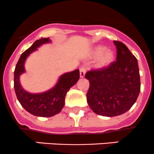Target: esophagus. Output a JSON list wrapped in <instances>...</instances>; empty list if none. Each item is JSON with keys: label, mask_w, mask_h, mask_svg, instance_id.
I'll use <instances>...</instances> for the list:
<instances>
[{"label": "esophagus", "mask_w": 154, "mask_h": 154, "mask_svg": "<svg viewBox=\"0 0 154 154\" xmlns=\"http://www.w3.org/2000/svg\"><path fill=\"white\" fill-rule=\"evenodd\" d=\"M85 74H86V68L85 67H82L80 69V77L83 78L85 77Z\"/></svg>", "instance_id": "obj_1"}]
</instances>
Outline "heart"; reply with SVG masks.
Segmentation results:
<instances>
[{
  "label": "heart",
  "mask_w": 154,
  "mask_h": 154,
  "mask_svg": "<svg viewBox=\"0 0 154 154\" xmlns=\"http://www.w3.org/2000/svg\"><path fill=\"white\" fill-rule=\"evenodd\" d=\"M91 55L92 57H97L96 66L99 68L108 67L115 60L114 53L110 50H106L104 46L98 45L93 48Z\"/></svg>",
  "instance_id": "obj_1"
}]
</instances>
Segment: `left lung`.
<instances>
[{"mask_svg":"<svg viewBox=\"0 0 154 154\" xmlns=\"http://www.w3.org/2000/svg\"><path fill=\"white\" fill-rule=\"evenodd\" d=\"M116 61L104 68L88 71L89 80L87 102L94 113L106 117L120 116L128 111L140 92V74L137 59L128 48L114 41Z\"/></svg>","mask_w":154,"mask_h":154,"instance_id":"1","label":"left lung"}]
</instances>
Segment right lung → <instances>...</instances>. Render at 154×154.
<instances>
[{
	"label": "right lung",
	"mask_w": 154,
	"mask_h": 154,
	"mask_svg": "<svg viewBox=\"0 0 154 154\" xmlns=\"http://www.w3.org/2000/svg\"><path fill=\"white\" fill-rule=\"evenodd\" d=\"M49 42H51L49 38L36 40L21 54L14 71V88L18 101L28 112L39 117H52L60 113L64 106L66 93L80 79V71L77 69L60 76L57 84L45 92L31 94L21 87L19 77L25 72L26 59L42 45Z\"/></svg>",
	"instance_id": "add662e5"
}]
</instances>
